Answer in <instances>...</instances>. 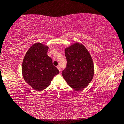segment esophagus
<instances>
[{
  "mask_svg": "<svg viewBox=\"0 0 124 124\" xmlns=\"http://www.w3.org/2000/svg\"><path fill=\"white\" fill-rule=\"evenodd\" d=\"M57 67V68H58V70H59V71H61V68H60V66H58Z\"/></svg>",
  "mask_w": 124,
  "mask_h": 124,
  "instance_id": "1",
  "label": "esophagus"
}]
</instances>
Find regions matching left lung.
Masks as SVG:
<instances>
[{
  "label": "left lung",
  "mask_w": 124,
  "mask_h": 124,
  "mask_svg": "<svg viewBox=\"0 0 124 124\" xmlns=\"http://www.w3.org/2000/svg\"><path fill=\"white\" fill-rule=\"evenodd\" d=\"M66 67L62 71L63 78L71 88L79 91L87 86L94 75L92 58L82 44L76 42L65 49Z\"/></svg>",
  "instance_id": "left-lung-1"
}]
</instances>
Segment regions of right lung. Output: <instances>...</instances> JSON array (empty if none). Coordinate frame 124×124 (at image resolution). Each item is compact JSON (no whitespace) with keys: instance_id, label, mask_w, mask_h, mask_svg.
I'll use <instances>...</instances> for the list:
<instances>
[{"instance_id":"obj_1","label":"right lung","mask_w":124,"mask_h":124,"mask_svg":"<svg viewBox=\"0 0 124 124\" xmlns=\"http://www.w3.org/2000/svg\"><path fill=\"white\" fill-rule=\"evenodd\" d=\"M48 47L41 43L33 44L23 60L22 73L26 83L34 90L41 91L50 85L54 76L59 73L47 56Z\"/></svg>"}]
</instances>
